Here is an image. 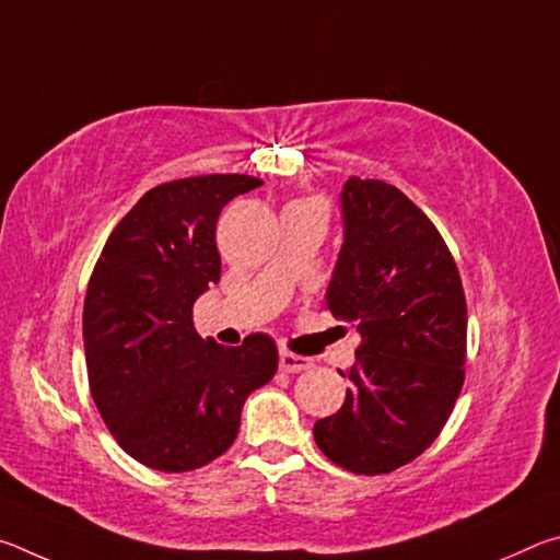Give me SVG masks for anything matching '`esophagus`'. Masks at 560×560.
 <instances>
[{"label": "esophagus", "instance_id": "1", "mask_svg": "<svg viewBox=\"0 0 560 560\" xmlns=\"http://www.w3.org/2000/svg\"><path fill=\"white\" fill-rule=\"evenodd\" d=\"M311 363H314V360L306 358V355L291 353V350H281V353H279V368H281L283 373H301V371H308Z\"/></svg>", "mask_w": 560, "mask_h": 560}]
</instances>
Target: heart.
Masks as SVG:
<instances>
[{
  "label": "heart",
  "instance_id": "heart-1",
  "mask_svg": "<svg viewBox=\"0 0 560 560\" xmlns=\"http://www.w3.org/2000/svg\"><path fill=\"white\" fill-rule=\"evenodd\" d=\"M306 202H311V205H318V202H314V200H306Z\"/></svg>",
  "mask_w": 560,
  "mask_h": 560
}]
</instances>
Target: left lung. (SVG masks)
I'll return each mask as SVG.
<instances>
[{
	"mask_svg": "<svg viewBox=\"0 0 560 560\" xmlns=\"http://www.w3.org/2000/svg\"><path fill=\"white\" fill-rule=\"evenodd\" d=\"M343 246L326 291L330 314L363 343L336 415L314 424L318 450L355 474H387L430 447L464 383L467 301L428 214L383 179L348 177Z\"/></svg>",
	"mask_w": 560,
	"mask_h": 560,
	"instance_id": "8db88e82",
	"label": "left lung"
}]
</instances>
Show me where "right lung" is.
Here are the masks:
<instances>
[{
  "label": "right lung",
  "instance_id": "right-lung-1",
  "mask_svg": "<svg viewBox=\"0 0 560 560\" xmlns=\"http://www.w3.org/2000/svg\"><path fill=\"white\" fill-rule=\"evenodd\" d=\"M249 175L158 185L110 232L83 301L89 385L103 422L132 459L192 471L232 447L242 405L279 365L273 340L226 348L195 330L192 306L220 281L217 220Z\"/></svg>",
  "mask_w": 560,
  "mask_h": 560
}]
</instances>
